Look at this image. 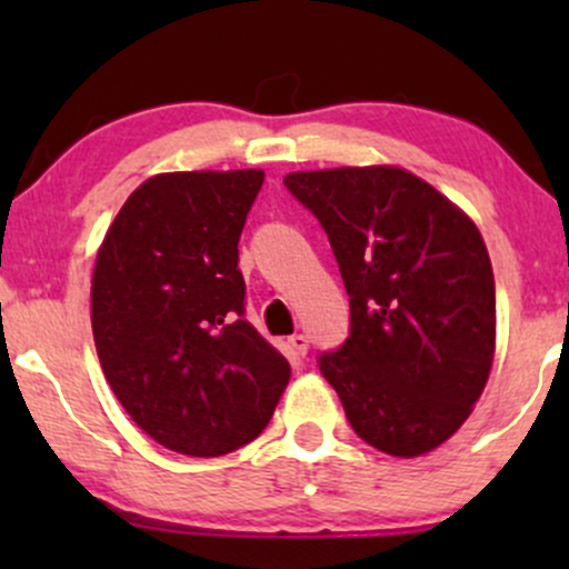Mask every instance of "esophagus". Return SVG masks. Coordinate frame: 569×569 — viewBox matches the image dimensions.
I'll return each mask as SVG.
<instances>
[{"mask_svg":"<svg viewBox=\"0 0 569 569\" xmlns=\"http://www.w3.org/2000/svg\"><path fill=\"white\" fill-rule=\"evenodd\" d=\"M289 345H291V350L297 352V356H307V348H310V342H307L305 335L289 337Z\"/></svg>","mask_w":569,"mask_h":569,"instance_id":"34e87169","label":"esophagus"}]
</instances>
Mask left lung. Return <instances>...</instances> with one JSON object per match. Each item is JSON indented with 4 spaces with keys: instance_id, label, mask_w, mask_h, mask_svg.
<instances>
[{
    "instance_id": "1",
    "label": "left lung",
    "mask_w": 569,
    "mask_h": 569,
    "mask_svg": "<svg viewBox=\"0 0 569 569\" xmlns=\"http://www.w3.org/2000/svg\"><path fill=\"white\" fill-rule=\"evenodd\" d=\"M329 234L350 297V337L321 375L352 430L393 457L452 439L495 358V278L479 227L398 166L286 173Z\"/></svg>"
}]
</instances>
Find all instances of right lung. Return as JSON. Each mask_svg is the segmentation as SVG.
I'll list each match as a JSON object with an SVG mask.
<instances>
[{"instance_id":"right-lung-1","label":"right lung","mask_w":569,"mask_h":569,"mask_svg":"<svg viewBox=\"0 0 569 569\" xmlns=\"http://www.w3.org/2000/svg\"><path fill=\"white\" fill-rule=\"evenodd\" d=\"M262 181L259 168L158 173L98 246V361L136 426L171 452L253 441L289 385V361L243 318L238 240Z\"/></svg>"}]
</instances>
